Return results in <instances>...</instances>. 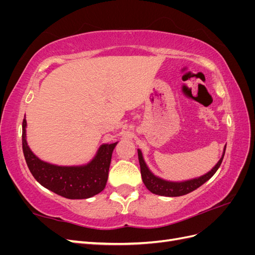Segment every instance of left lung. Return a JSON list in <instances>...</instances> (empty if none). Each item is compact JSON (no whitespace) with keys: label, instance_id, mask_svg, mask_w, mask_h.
<instances>
[{"label":"left lung","instance_id":"8db88e82","mask_svg":"<svg viewBox=\"0 0 255 255\" xmlns=\"http://www.w3.org/2000/svg\"><path fill=\"white\" fill-rule=\"evenodd\" d=\"M226 146L225 145V150H223L222 156L219 159L217 164L215 165V167L212 169L211 171H208L202 176L196 177V179H191L187 181H183V182H171V181H166L160 179V177L154 175L150 169L146 166L145 161L142 157V153L141 151L138 149V159H139V165H140V173L142 177V182L145 185V187L148 188L151 192L158 196H165V197H180L187 195L189 192L194 191L195 189L199 188L201 185H203L206 181H208L211 177L216 173V171L218 170V168L220 167L223 156H225L226 153Z\"/></svg>","mask_w":255,"mask_h":255}]
</instances>
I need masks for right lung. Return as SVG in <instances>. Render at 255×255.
I'll use <instances>...</instances> for the list:
<instances>
[{
  "mask_svg": "<svg viewBox=\"0 0 255 255\" xmlns=\"http://www.w3.org/2000/svg\"><path fill=\"white\" fill-rule=\"evenodd\" d=\"M26 120L22 123V149L30 173L43 187L67 199H87L101 192L107 182L115 143L100 146L96 156L82 166H57L38 158L26 141Z\"/></svg>",
  "mask_w": 255,
  "mask_h": 255,
  "instance_id": "right-lung-1",
  "label": "right lung"
}]
</instances>
